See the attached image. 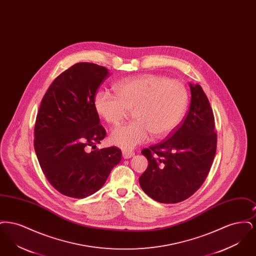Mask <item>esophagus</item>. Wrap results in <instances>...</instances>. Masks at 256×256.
<instances>
[{"instance_id":"obj_1","label":"esophagus","mask_w":256,"mask_h":256,"mask_svg":"<svg viewBox=\"0 0 256 256\" xmlns=\"http://www.w3.org/2000/svg\"><path fill=\"white\" fill-rule=\"evenodd\" d=\"M134 152L132 150H122V158L124 159L132 158L134 156Z\"/></svg>"}]
</instances>
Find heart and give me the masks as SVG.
Instances as JSON below:
<instances>
[{
    "mask_svg": "<svg viewBox=\"0 0 256 256\" xmlns=\"http://www.w3.org/2000/svg\"><path fill=\"white\" fill-rule=\"evenodd\" d=\"M115 95L100 91L94 98L98 114L117 126L134 111V122L113 130L111 142L124 150L146 142L152 134L165 137L182 121L188 102L185 86L178 80L144 74L120 80L114 86Z\"/></svg>",
    "mask_w": 256,
    "mask_h": 256,
    "instance_id": "obj_1",
    "label": "heart"
}]
</instances>
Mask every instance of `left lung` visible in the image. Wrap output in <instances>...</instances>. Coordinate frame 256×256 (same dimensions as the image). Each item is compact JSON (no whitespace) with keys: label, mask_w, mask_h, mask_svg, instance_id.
Returning <instances> with one entry per match:
<instances>
[{"label":"left lung","mask_w":256,"mask_h":256,"mask_svg":"<svg viewBox=\"0 0 256 256\" xmlns=\"http://www.w3.org/2000/svg\"><path fill=\"white\" fill-rule=\"evenodd\" d=\"M191 104L182 124L168 139L144 148L146 170L139 183L161 204H176L193 195L210 170L217 148L215 120L200 84H190Z\"/></svg>","instance_id":"obj_1"}]
</instances>
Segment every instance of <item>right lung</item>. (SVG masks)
<instances>
[{
    "mask_svg": "<svg viewBox=\"0 0 256 256\" xmlns=\"http://www.w3.org/2000/svg\"><path fill=\"white\" fill-rule=\"evenodd\" d=\"M108 70L80 62L61 73L42 98L34 126V150L45 176L62 195L96 193L122 159L117 146L88 152L106 137L94 98Z\"/></svg>",
    "mask_w": 256,
    "mask_h": 256,
    "instance_id": "obj_1",
    "label": "right lung"
}]
</instances>
